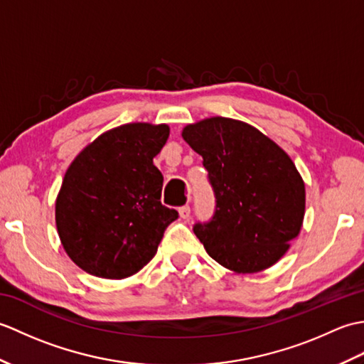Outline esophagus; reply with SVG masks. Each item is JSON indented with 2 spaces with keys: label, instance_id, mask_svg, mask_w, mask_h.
Wrapping results in <instances>:
<instances>
[{
  "label": "esophagus",
  "instance_id": "esophagus-1",
  "mask_svg": "<svg viewBox=\"0 0 364 364\" xmlns=\"http://www.w3.org/2000/svg\"><path fill=\"white\" fill-rule=\"evenodd\" d=\"M178 211H180V218H181V219L186 220V219H189V218H191V206H189V205H186V206H181L180 210H178Z\"/></svg>",
  "mask_w": 364,
  "mask_h": 364
}]
</instances>
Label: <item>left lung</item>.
Instances as JSON below:
<instances>
[{
	"label": "left lung",
	"instance_id": "obj_1",
	"mask_svg": "<svg viewBox=\"0 0 364 364\" xmlns=\"http://www.w3.org/2000/svg\"><path fill=\"white\" fill-rule=\"evenodd\" d=\"M214 196L210 222L194 225L208 255L236 274L261 272L288 252L305 215V183L288 153L249 123L211 117L184 127Z\"/></svg>",
	"mask_w": 364,
	"mask_h": 364
}]
</instances>
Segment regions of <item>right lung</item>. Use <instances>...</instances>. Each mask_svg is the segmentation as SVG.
<instances>
[{
    "instance_id": "right-lung-1",
    "label": "right lung",
    "mask_w": 364,
    "mask_h": 364,
    "mask_svg": "<svg viewBox=\"0 0 364 364\" xmlns=\"http://www.w3.org/2000/svg\"><path fill=\"white\" fill-rule=\"evenodd\" d=\"M168 133L167 125L127 123L98 136L67 168L56 198L58 235L87 274L120 280L139 272L178 219L161 203L164 178L153 164Z\"/></svg>"
}]
</instances>
